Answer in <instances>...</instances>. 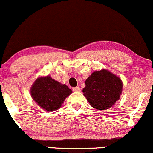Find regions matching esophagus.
Wrapping results in <instances>:
<instances>
[{"mask_svg":"<svg viewBox=\"0 0 153 153\" xmlns=\"http://www.w3.org/2000/svg\"><path fill=\"white\" fill-rule=\"evenodd\" d=\"M80 90L81 89L80 87H75V88H73V90L74 91V92H80Z\"/></svg>","mask_w":153,"mask_h":153,"instance_id":"obj_1","label":"esophagus"}]
</instances>
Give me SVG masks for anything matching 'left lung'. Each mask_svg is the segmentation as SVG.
I'll list each match as a JSON object with an SVG mask.
<instances>
[{"label": "left lung", "mask_w": 153, "mask_h": 153, "mask_svg": "<svg viewBox=\"0 0 153 153\" xmlns=\"http://www.w3.org/2000/svg\"><path fill=\"white\" fill-rule=\"evenodd\" d=\"M122 87L121 79L103 69L92 73L87 79L83 95L94 109L105 110L119 99Z\"/></svg>", "instance_id": "obj_1"}]
</instances>
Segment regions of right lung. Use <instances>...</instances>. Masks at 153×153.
<instances>
[{"label":"right lung","instance_id":"add662e5","mask_svg":"<svg viewBox=\"0 0 153 153\" xmlns=\"http://www.w3.org/2000/svg\"><path fill=\"white\" fill-rule=\"evenodd\" d=\"M30 91L34 101L48 111L59 109L65 97L72 93L68 87L49 76L36 79Z\"/></svg>","mask_w":153,"mask_h":153}]
</instances>
